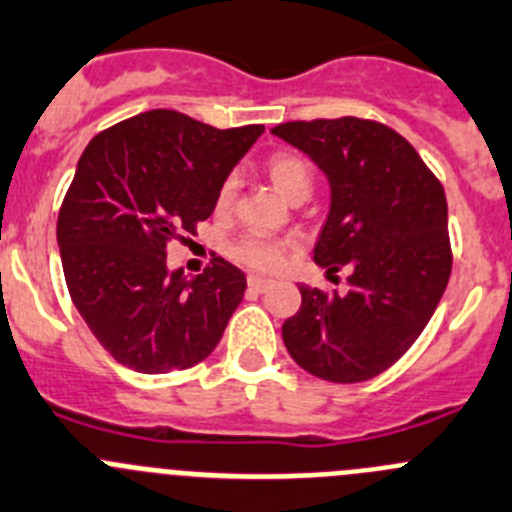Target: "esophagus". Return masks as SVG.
<instances>
[{
    "label": "esophagus",
    "mask_w": 512,
    "mask_h": 512,
    "mask_svg": "<svg viewBox=\"0 0 512 512\" xmlns=\"http://www.w3.org/2000/svg\"><path fill=\"white\" fill-rule=\"evenodd\" d=\"M247 285H250L252 290H257V293H265V290L273 285V280L260 278V275H250V278H247Z\"/></svg>",
    "instance_id": "1"
}]
</instances>
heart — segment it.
Masks as SVG:
<instances>
[{"mask_svg":"<svg viewBox=\"0 0 512 512\" xmlns=\"http://www.w3.org/2000/svg\"><path fill=\"white\" fill-rule=\"evenodd\" d=\"M267 178L275 186V191L285 199H308L313 188L311 165L293 153H275L265 163ZM237 199V178H224L214 199V211L219 216H227ZM296 250V242L285 237H262V234H245L237 242L229 245V257L237 265L250 267L257 273H275L288 262L290 252Z\"/></svg>","mask_w":512,"mask_h":512,"instance_id":"obj_1","label":"heart"}]
</instances>
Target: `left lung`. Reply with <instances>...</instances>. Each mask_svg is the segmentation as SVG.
<instances>
[{
	"mask_svg": "<svg viewBox=\"0 0 512 512\" xmlns=\"http://www.w3.org/2000/svg\"><path fill=\"white\" fill-rule=\"evenodd\" d=\"M273 135L329 176L331 211L313 260L329 273L349 270L344 296L298 288L285 347L321 380H372L413 347L449 283L444 186L411 142L375 119L283 122Z\"/></svg>",
	"mask_w": 512,
	"mask_h": 512,
	"instance_id": "obj_1",
	"label": "left lung"
}]
</instances>
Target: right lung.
I'll return each mask as SVG.
<instances>
[{
    "mask_svg": "<svg viewBox=\"0 0 512 512\" xmlns=\"http://www.w3.org/2000/svg\"><path fill=\"white\" fill-rule=\"evenodd\" d=\"M262 130H216L153 109L86 145L58 211V245L73 306L119 365L145 375L188 370L219 344L245 296V273L211 255L186 280L168 273L165 252L196 237Z\"/></svg>",
    "mask_w": 512,
    "mask_h": 512,
    "instance_id": "right-lung-1",
    "label": "right lung"
}]
</instances>
